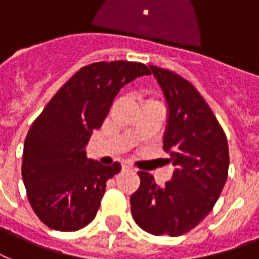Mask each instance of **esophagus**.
<instances>
[{
	"instance_id": "esophagus-1",
	"label": "esophagus",
	"mask_w": 259,
	"mask_h": 259,
	"mask_svg": "<svg viewBox=\"0 0 259 259\" xmlns=\"http://www.w3.org/2000/svg\"><path fill=\"white\" fill-rule=\"evenodd\" d=\"M122 169H128V170H134V166H132L128 161H124L122 162Z\"/></svg>"
}]
</instances>
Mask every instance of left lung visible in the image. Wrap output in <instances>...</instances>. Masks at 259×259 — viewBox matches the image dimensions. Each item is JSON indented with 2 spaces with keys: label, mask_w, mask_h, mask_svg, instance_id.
Instances as JSON below:
<instances>
[{
  "label": "left lung",
  "mask_w": 259,
  "mask_h": 259,
  "mask_svg": "<svg viewBox=\"0 0 259 259\" xmlns=\"http://www.w3.org/2000/svg\"><path fill=\"white\" fill-rule=\"evenodd\" d=\"M169 106L164 150L176 166L158 187L139 170L141 186L131 195V213L143 231L180 236L210 213L228 178L229 150L223 127L195 87L175 72L150 65Z\"/></svg>",
  "instance_id": "1"
}]
</instances>
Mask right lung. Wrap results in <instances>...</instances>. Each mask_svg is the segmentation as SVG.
<instances>
[{
  "label": "right lung",
  "mask_w": 259,
  "mask_h": 259,
  "mask_svg": "<svg viewBox=\"0 0 259 259\" xmlns=\"http://www.w3.org/2000/svg\"><path fill=\"white\" fill-rule=\"evenodd\" d=\"M150 75L142 63L101 61L80 68L35 118L23 150L21 176L35 214L49 228L71 232L94 220L109 179L121 170L85 157L122 85Z\"/></svg>",
  "instance_id": "obj_1"
}]
</instances>
